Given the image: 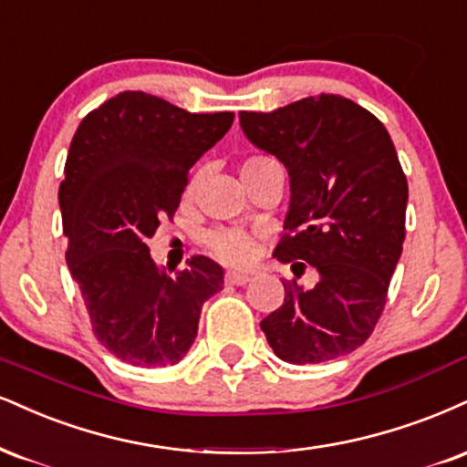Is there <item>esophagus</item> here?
Wrapping results in <instances>:
<instances>
[{"label":"esophagus","instance_id":"esophagus-1","mask_svg":"<svg viewBox=\"0 0 467 467\" xmlns=\"http://www.w3.org/2000/svg\"><path fill=\"white\" fill-rule=\"evenodd\" d=\"M252 274L248 272H226V283L228 285H237V287H241V285L250 283Z\"/></svg>","mask_w":467,"mask_h":467}]
</instances>
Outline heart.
I'll return each instance as SVG.
<instances>
[{"label": "heart", "mask_w": 467, "mask_h": 467, "mask_svg": "<svg viewBox=\"0 0 467 467\" xmlns=\"http://www.w3.org/2000/svg\"><path fill=\"white\" fill-rule=\"evenodd\" d=\"M274 162L278 161L267 154H252L244 161V165H241V178L250 176V173L263 170V167L267 165H274ZM198 180H200V173H195V176L189 180L187 195L193 193L195 187H198ZM204 244L211 254L217 256L219 261L226 263V265H248L252 258H254V252H256L254 234L245 233V230L241 228L211 230V233L204 237Z\"/></svg>", "instance_id": "heart-1"}]
</instances>
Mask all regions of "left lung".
Listing matches in <instances>:
<instances>
[{
  "label": "left lung",
  "mask_w": 467,
  "mask_h": 467,
  "mask_svg": "<svg viewBox=\"0 0 467 467\" xmlns=\"http://www.w3.org/2000/svg\"><path fill=\"white\" fill-rule=\"evenodd\" d=\"M256 148L287 167L291 202L274 256L319 280L285 285L283 306L261 322L283 361L324 363L372 335L402 254L407 176L389 132L341 95H316L272 112H239Z\"/></svg>",
  "instance_id": "obj_1"
}]
</instances>
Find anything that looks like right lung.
<instances>
[{
	"label": "right lung",
	"mask_w": 467,
	"mask_h": 467,
	"mask_svg": "<svg viewBox=\"0 0 467 467\" xmlns=\"http://www.w3.org/2000/svg\"><path fill=\"white\" fill-rule=\"evenodd\" d=\"M234 112H187L123 91L84 117L65 162L58 202L67 265L93 333L110 355L165 368L189 352L202 305L223 269L191 256L171 276L150 256L161 219L173 217L195 161L230 130Z\"/></svg>",
	"instance_id": "1"
}]
</instances>
